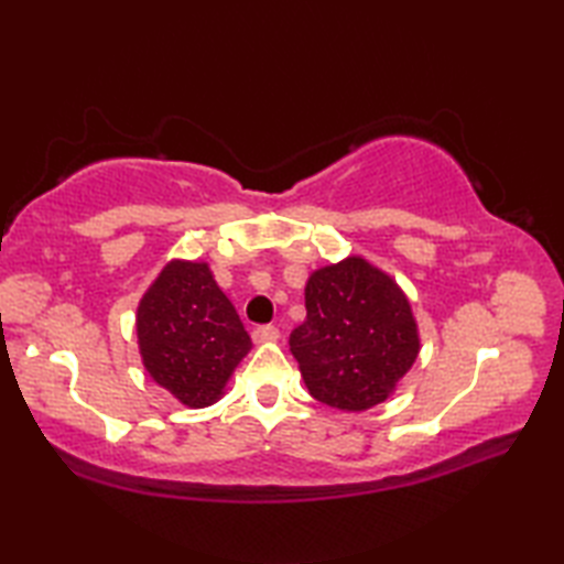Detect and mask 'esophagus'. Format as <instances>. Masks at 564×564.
<instances>
[{"label":"esophagus","instance_id":"obj_1","mask_svg":"<svg viewBox=\"0 0 564 564\" xmlns=\"http://www.w3.org/2000/svg\"><path fill=\"white\" fill-rule=\"evenodd\" d=\"M279 337H281V332L275 329V327H257L254 332H251V339H254L257 344H273V341H279Z\"/></svg>","mask_w":564,"mask_h":564}]
</instances>
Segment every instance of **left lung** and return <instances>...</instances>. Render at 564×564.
<instances>
[{
    "instance_id": "obj_1",
    "label": "left lung",
    "mask_w": 564,
    "mask_h": 564,
    "mask_svg": "<svg viewBox=\"0 0 564 564\" xmlns=\"http://www.w3.org/2000/svg\"><path fill=\"white\" fill-rule=\"evenodd\" d=\"M305 307L291 354L310 394L341 412H366L392 398L422 349L398 281L354 254L310 273Z\"/></svg>"
}]
</instances>
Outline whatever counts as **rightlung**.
<instances>
[{
	"instance_id": "obj_1",
	"label": "right lung",
	"mask_w": 564,
	"mask_h": 564,
	"mask_svg": "<svg viewBox=\"0 0 564 564\" xmlns=\"http://www.w3.org/2000/svg\"><path fill=\"white\" fill-rule=\"evenodd\" d=\"M138 349L148 376L191 410L225 394L251 339L206 261L172 259L138 303Z\"/></svg>"
}]
</instances>
